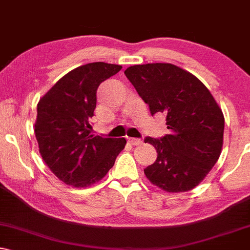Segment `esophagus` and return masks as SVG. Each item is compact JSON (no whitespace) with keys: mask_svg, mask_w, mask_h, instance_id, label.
<instances>
[{"mask_svg":"<svg viewBox=\"0 0 250 250\" xmlns=\"http://www.w3.org/2000/svg\"><path fill=\"white\" fill-rule=\"evenodd\" d=\"M128 143L131 145H133V146H138V145H141L143 144V140L141 139H135V138H128Z\"/></svg>","mask_w":250,"mask_h":250,"instance_id":"esophagus-1","label":"esophagus"}]
</instances>
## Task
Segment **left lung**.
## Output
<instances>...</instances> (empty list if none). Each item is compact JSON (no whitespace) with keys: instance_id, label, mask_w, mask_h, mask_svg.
<instances>
[{"instance_id":"left-lung-1","label":"left lung","mask_w":250,"mask_h":250,"mask_svg":"<svg viewBox=\"0 0 250 250\" xmlns=\"http://www.w3.org/2000/svg\"><path fill=\"white\" fill-rule=\"evenodd\" d=\"M125 75L150 113H163L167 120L169 134L145 139L158 152L156 161L144 169L146 177L167 192L193 189L220 156L223 111L200 80L175 64H135Z\"/></svg>"}]
</instances>
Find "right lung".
<instances>
[{
    "label": "right lung",
    "instance_id": "obj_1",
    "mask_svg": "<svg viewBox=\"0 0 250 250\" xmlns=\"http://www.w3.org/2000/svg\"><path fill=\"white\" fill-rule=\"evenodd\" d=\"M122 69L91 62L70 70L40 98L35 124L39 153L63 183L85 188L101 181L124 149V138L91 134L98 85Z\"/></svg>",
    "mask_w": 250,
    "mask_h": 250
}]
</instances>
